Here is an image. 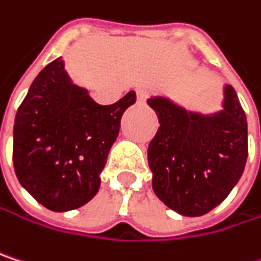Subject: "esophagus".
<instances>
[{
	"label": "esophagus",
	"mask_w": 261,
	"mask_h": 261,
	"mask_svg": "<svg viewBox=\"0 0 261 261\" xmlns=\"http://www.w3.org/2000/svg\"><path fill=\"white\" fill-rule=\"evenodd\" d=\"M136 94H137V103L145 105L146 103V92L142 88H139V89H136Z\"/></svg>",
	"instance_id": "esophagus-1"
}]
</instances>
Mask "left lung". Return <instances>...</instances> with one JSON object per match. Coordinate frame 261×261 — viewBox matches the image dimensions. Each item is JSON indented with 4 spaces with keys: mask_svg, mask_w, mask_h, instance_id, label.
Listing matches in <instances>:
<instances>
[{
    "mask_svg": "<svg viewBox=\"0 0 261 261\" xmlns=\"http://www.w3.org/2000/svg\"><path fill=\"white\" fill-rule=\"evenodd\" d=\"M223 92V109L215 113L187 110L161 95L148 98L160 122L148 148L152 190L185 217L218 206L245 169L247 116L234 88L224 85Z\"/></svg>",
    "mask_w": 261,
    "mask_h": 261,
    "instance_id": "obj_1",
    "label": "left lung"
}]
</instances>
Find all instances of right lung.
I'll list each match as a JSON object with an SVG mask.
<instances>
[{
	"label": "right lung",
	"mask_w": 261,
	"mask_h": 261,
	"mask_svg": "<svg viewBox=\"0 0 261 261\" xmlns=\"http://www.w3.org/2000/svg\"><path fill=\"white\" fill-rule=\"evenodd\" d=\"M134 103L130 91L115 105L101 106L71 82L61 58L47 64L14 119L13 164L20 185L54 212L86 204L98 193L121 118Z\"/></svg>",
	"instance_id": "add662e5"
}]
</instances>
